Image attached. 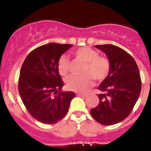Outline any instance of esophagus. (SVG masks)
Listing matches in <instances>:
<instances>
[{
	"mask_svg": "<svg viewBox=\"0 0 151 151\" xmlns=\"http://www.w3.org/2000/svg\"><path fill=\"white\" fill-rule=\"evenodd\" d=\"M77 96H81V97H86L87 94L86 93H77Z\"/></svg>",
	"mask_w": 151,
	"mask_h": 151,
	"instance_id": "obj_1",
	"label": "esophagus"
}]
</instances>
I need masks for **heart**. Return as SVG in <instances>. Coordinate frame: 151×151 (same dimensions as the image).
<instances>
[{
	"mask_svg": "<svg viewBox=\"0 0 151 151\" xmlns=\"http://www.w3.org/2000/svg\"><path fill=\"white\" fill-rule=\"evenodd\" d=\"M74 58L85 63L84 76H71L66 80L68 90L75 92H85L93 85V78L97 81H103L109 76L111 71V63L104 56L99 55L96 50L89 47H83L72 52ZM69 62L67 58L61 55L57 62V70L61 77L68 74Z\"/></svg>",
	"mask_w": 151,
	"mask_h": 151,
	"instance_id": "b5f03b06",
	"label": "heart"
}]
</instances>
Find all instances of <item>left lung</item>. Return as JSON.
<instances>
[{
    "instance_id": "1",
    "label": "left lung",
    "mask_w": 151,
    "mask_h": 151,
    "mask_svg": "<svg viewBox=\"0 0 151 151\" xmlns=\"http://www.w3.org/2000/svg\"><path fill=\"white\" fill-rule=\"evenodd\" d=\"M107 55L111 63L109 76L98 89L99 103L91 109L93 118L105 126L126 119L132 112L141 92L139 68L127 52L112 45H95Z\"/></svg>"
}]
</instances>
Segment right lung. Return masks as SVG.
I'll return each instance as SVG.
<instances>
[{"mask_svg": "<svg viewBox=\"0 0 151 151\" xmlns=\"http://www.w3.org/2000/svg\"><path fill=\"white\" fill-rule=\"evenodd\" d=\"M71 46L42 45L30 52L22 63L18 81L19 95L30 115L39 122L54 124L63 119L75 97L72 91H60L64 83L57 70L58 58Z\"/></svg>", "mask_w": 151, "mask_h": 151, "instance_id": "1", "label": "right lung"}]
</instances>
